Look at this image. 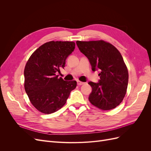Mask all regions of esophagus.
I'll use <instances>...</instances> for the list:
<instances>
[{"instance_id":"esophagus-1","label":"esophagus","mask_w":151,"mask_h":151,"mask_svg":"<svg viewBox=\"0 0 151 151\" xmlns=\"http://www.w3.org/2000/svg\"><path fill=\"white\" fill-rule=\"evenodd\" d=\"M77 84H78L79 86H81V85L84 84V83H83V82H81L80 81H77Z\"/></svg>"}]
</instances>
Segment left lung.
<instances>
[{
    "mask_svg": "<svg viewBox=\"0 0 151 151\" xmlns=\"http://www.w3.org/2000/svg\"><path fill=\"white\" fill-rule=\"evenodd\" d=\"M76 43L89 59L93 71H100L99 83H88L92 88L90 103L102 110L116 108L125 97L129 82V72L120 52L104 40L77 41Z\"/></svg>",
    "mask_w": 151,
    "mask_h": 151,
    "instance_id": "obj_1",
    "label": "left lung"
}]
</instances>
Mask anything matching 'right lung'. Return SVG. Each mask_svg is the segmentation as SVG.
<instances>
[{
    "mask_svg": "<svg viewBox=\"0 0 151 151\" xmlns=\"http://www.w3.org/2000/svg\"><path fill=\"white\" fill-rule=\"evenodd\" d=\"M75 45L73 42H47L36 49L27 62L24 89L30 102L39 111L50 114L58 111L76 88V81H63L56 75L65 67L66 58Z\"/></svg>",
    "mask_w": 151,
    "mask_h": 151,
    "instance_id": "add662e5",
    "label": "right lung"
}]
</instances>
